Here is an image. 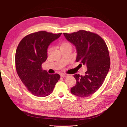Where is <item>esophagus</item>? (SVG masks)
Listing matches in <instances>:
<instances>
[{"label":"esophagus","mask_w":127,"mask_h":127,"mask_svg":"<svg viewBox=\"0 0 127 127\" xmlns=\"http://www.w3.org/2000/svg\"><path fill=\"white\" fill-rule=\"evenodd\" d=\"M68 75H69L68 74H64V73H61V74H60V76H61V77H63V78H64V77H67V76H68Z\"/></svg>","instance_id":"34e87169"}]
</instances>
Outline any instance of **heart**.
I'll list each match as a JSON object with an SVG mask.
<instances>
[{
	"mask_svg": "<svg viewBox=\"0 0 127 127\" xmlns=\"http://www.w3.org/2000/svg\"><path fill=\"white\" fill-rule=\"evenodd\" d=\"M67 46H70V45L69 43H68L67 42H64L61 44L60 48L61 47H67ZM49 51V49H48V51Z\"/></svg>",
	"mask_w": 127,
	"mask_h": 127,
	"instance_id": "1",
	"label": "heart"
}]
</instances>
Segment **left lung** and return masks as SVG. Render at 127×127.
Returning <instances> with one entry per match:
<instances>
[{
	"mask_svg": "<svg viewBox=\"0 0 127 127\" xmlns=\"http://www.w3.org/2000/svg\"><path fill=\"white\" fill-rule=\"evenodd\" d=\"M66 39L75 46L76 62L87 68L84 76L75 74L76 85L70 89L72 94L80 97L89 96L103 83L110 68L109 52L106 42L98 35L80 30L71 34L64 33Z\"/></svg>",
	"mask_w": 127,
	"mask_h": 127,
	"instance_id": "left-lung-1",
	"label": "left lung"
}]
</instances>
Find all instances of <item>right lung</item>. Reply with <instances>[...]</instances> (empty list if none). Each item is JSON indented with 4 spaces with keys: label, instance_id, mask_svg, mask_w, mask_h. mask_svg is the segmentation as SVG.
Instances as JSON below:
<instances>
[{
    "label": "right lung",
    "instance_id": "add662e5",
    "mask_svg": "<svg viewBox=\"0 0 127 127\" xmlns=\"http://www.w3.org/2000/svg\"><path fill=\"white\" fill-rule=\"evenodd\" d=\"M62 33L55 34L39 31L25 36L15 52V67L21 81L34 95L45 97L50 95L60 79L58 74H49L41 64L47 59L48 46Z\"/></svg>",
    "mask_w": 127,
    "mask_h": 127
}]
</instances>
